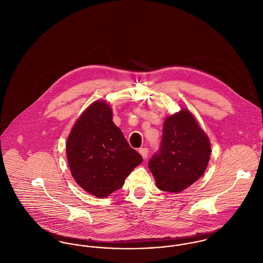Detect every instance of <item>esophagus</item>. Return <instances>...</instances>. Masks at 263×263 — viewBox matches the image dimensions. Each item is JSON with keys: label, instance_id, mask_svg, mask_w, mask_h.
Listing matches in <instances>:
<instances>
[{"label": "esophagus", "instance_id": "esophagus-1", "mask_svg": "<svg viewBox=\"0 0 263 263\" xmlns=\"http://www.w3.org/2000/svg\"><path fill=\"white\" fill-rule=\"evenodd\" d=\"M139 152H140V154L142 155V157H143L144 159H146V158L148 157V154H149V150H148L147 148H141V149L139 150Z\"/></svg>", "mask_w": 263, "mask_h": 263}]
</instances>
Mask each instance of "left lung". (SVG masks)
I'll list each match as a JSON object with an SVG mask.
<instances>
[{
  "mask_svg": "<svg viewBox=\"0 0 263 263\" xmlns=\"http://www.w3.org/2000/svg\"><path fill=\"white\" fill-rule=\"evenodd\" d=\"M211 157V143L187 109L168 116L163 125L160 150L149 161L158 188L178 193L204 173Z\"/></svg>",
  "mask_w": 263,
  "mask_h": 263,
  "instance_id": "obj_1",
  "label": "left lung"
}]
</instances>
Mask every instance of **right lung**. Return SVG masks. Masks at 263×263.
Listing matches in <instances>:
<instances>
[{"mask_svg":"<svg viewBox=\"0 0 263 263\" xmlns=\"http://www.w3.org/2000/svg\"><path fill=\"white\" fill-rule=\"evenodd\" d=\"M76 182L96 197H106L122 187L125 178L143 162L112 121V110L95 101L73 126L66 146Z\"/></svg>","mask_w":263,"mask_h":263,"instance_id":"right-lung-1","label":"right lung"}]
</instances>
